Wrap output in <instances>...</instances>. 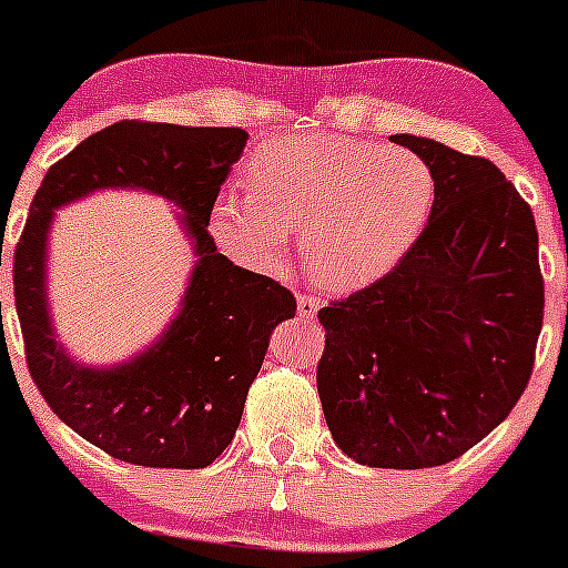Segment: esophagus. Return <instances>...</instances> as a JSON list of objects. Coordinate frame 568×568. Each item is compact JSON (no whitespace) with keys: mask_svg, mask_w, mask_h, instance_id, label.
<instances>
[{"mask_svg":"<svg viewBox=\"0 0 568 568\" xmlns=\"http://www.w3.org/2000/svg\"><path fill=\"white\" fill-rule=\"evenodd\" d=\"M321 310V298L317 295H298V315L301 317H315Z\"/></svg>","mask_w":568,"mask_h":568,"instance_id":"34e87169","label":"esophagus"}]
</instances>
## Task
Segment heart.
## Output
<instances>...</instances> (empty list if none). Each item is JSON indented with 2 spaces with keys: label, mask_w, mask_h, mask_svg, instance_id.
Wrapping results in <instances>:
<instances>
[{
  "label": "heart",
  "mask_w": 568,
  "mask_h": 568,
  "mask_svg": "<svg viewBox=\"0 0 568 568\" xmlns=\"http://www.w3.org/2000/svg\"><path fill=\"white\" fill-rule=\"evenodd\" d=\"M247 197L214 203V234L253 264H275L298 229L301 262L328 290L390 273L424 234L435 175L418 153L343 133L301 131L247 159Z\"/></svg>",
  "instance_id": "b5f03b06"
}]
</instances>
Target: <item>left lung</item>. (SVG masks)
<instances>
[{
    "mask_svg": "<svg viewBox=\"0 0 568 568\" xmlns=\"http://www.w3.org/2000/svg\"><path fill=\"white\" fill-rule=\"evenodd\" d=\"M435 175L429 223L371 287L317 312V393L334 443L371 468L457 460L510 415L544 323L527 200L479 155L398 133Z\"/></svg>",
    "mask_w": 568,
    "mask_h": 568,
    "instance_id": "8db88e82",
    "label": "left lung"
}]
</instances>
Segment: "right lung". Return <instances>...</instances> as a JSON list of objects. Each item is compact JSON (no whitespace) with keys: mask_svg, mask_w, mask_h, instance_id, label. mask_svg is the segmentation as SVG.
Instances as JSON below:
<instances>
[{"mask_svg":"<svg viewBox=\"0 0 568 568\" xmlns=\"http://www.w3.org/2000/svg\"><path fill=\"white\" fill-rule=\"evenodd\" d=\"M245 142L242 128L125 119L52 164L32 197L13 253L27 368L52 413L116 460L148 468L212 466L234 440L270 334L298 310L287 287L236 267L209 234L220 186ZM108 185L144 187L181 205L201 258L182 312L144 355L113 369H89L54 339L45 310V234L55 207Z\"/></svg>","mask_w":568,"mask_h":568,"instance_id":"obj_1","label":"right lung"}]
</instances>
